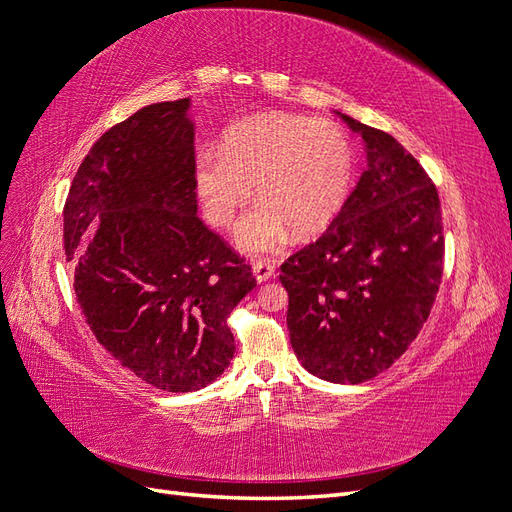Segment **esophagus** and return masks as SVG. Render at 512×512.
Here are the masks:
<instances>
[{
  "label": "esophagus",
  "mask_w": 512,
  "mask_h": 512,
  "mask_svg": "<svg viewBox=\"0 0 512 512\" xmlns=\"http://www.w3.org/2000/svg\"><path fill=\"white\" fill-rule=\"evenodd\" d=\"M252 273L256 277V282H269L271 277L275 275V267L271 265V262H265V260H256L252 265Z\"/></svg>",
  "instance_id": "obj_1"
}]
</instances>
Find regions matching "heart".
Wrapping results in <instances>:
<instances>
[{
    "instance_id": "obj_1",
    "label": "heart",
    "mask_w": 512,
    "mask_h": 512,
    "mask_svg": "<svg viewBox=\"0 0 512 512\" xmlns=\"http://www.w3.org/2000/svg\"><path fill=\"white\" fill-rule=\"evenodd\" d=\"M354 149L342 126L329 119L267 113L235 123L222 147L196 151L194 183L213 226H228L250 200L258 203L237 226V247L247 256L280 250L292 228L312 235L346 203Z\"/></svg>"
}]
</instances>
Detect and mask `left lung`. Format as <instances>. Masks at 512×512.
I'll use <instances>...</instances> for the list:
<instances>
[{
	"instance_id": "1",
	"label": "left lung",
	"mask_w": 512,
	"mask_h": 512,
	"mask_svg": "<svg viewBox=\"0 0 512 512\" xmlns=\"http://www.w3.org/2000/svg\"><path fill=\"white\" fill-rule=\"evenodd\" d=\"M337 115L363 138L367 168L324 235L290 256V344L312 376L361 384L414 342L442 277L436 185L391 134Z\"/></svg>"
}]
</instances>
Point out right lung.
Segmentation results:
<instances>
[{"label": "right lung", "mask_w": 512, "mask_h": 512, "mask_svg": "<svg viewBox=\"0 0 512 512\" xmlns=\"http://www.w3.org/2000/svg\"><path fill=\"white\" fill-rule=\"evenodd\" d=\"M192 100L104 132L74 175L64 250L89 329L147 384L192 393L235 354L228 316L256 280L196 215Z\"/></svg>", "instance_id": "add662e5"}]
</instances>
